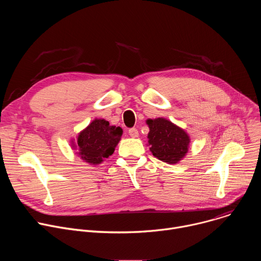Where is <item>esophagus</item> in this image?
<instances>
[{
  "instance_id": "esophagus-1",
  "label": "esophagus",
  "mask_w": 261,
  "mask_h": 261,
  "mask_svg": "<svg viewBox=\"0 0 261 261\" xmlns=\"http://www.w3.org/2000/svg\"><path fill=\"white\" fill-rule=\"evenodd\" d=\"M129 135L131 136V137H133V138H136V137H138V130L136 129V128H131L130 130H129Z\"/></svg>"
}]
</instances>
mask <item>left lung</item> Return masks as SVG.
Wrapping results in <instances>:
<instances>
[{"label":"left lung","mask_w":261,"mask_h":261,"mask_svg":"<svg viewBox=\"0 0 261 261\" xmlns=\"http://www.w3.org/2000/svg\"><path fill=\"white\" fill-rule=\"evenodd\" d=\"M148 145L153 156L168 164H176L188 153L189 134L172 122L164 119H148Z\"/></svg>","instance_id":"8db88e82"}]
</instances>
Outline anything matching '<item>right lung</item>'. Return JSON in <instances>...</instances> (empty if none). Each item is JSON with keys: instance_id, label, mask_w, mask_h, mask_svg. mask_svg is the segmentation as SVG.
Masks as SVG:
<instances>
[{"instance_id": "add662e5", "label": "right lung", "mask_w": 261, "mask_h": 261, "mask_svg": "<svg viewBox=\"0 0 261 261\" xmlns=\"http://www.w3.org/2000/svg\"><path fill=\"white\" fill-rule=\"evenodd\" d=\"M122 134V128L110 126L104 119H95L79 133L77 143H72V147L77 151L76 154L82 160L98 165L114 154Z\"/></svg>"}]
</instances>
